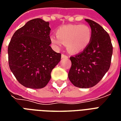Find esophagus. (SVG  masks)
Returning a JSON list of instances; mask_svg holds the SVG:
<instances>
[{
  "instance_id": "1",
  "label": "esophagus",
  "mask_w": 121,
  "mask_h": 121,
  "mask_svg": "<svg viewBox=\"0 0 121 121\" xmlns=\"http://www.w3.org/2000/svg\"><path fill=\"white\" fill-rule=\"evenodd\" d=\"M61 58H68V56L65 54H61Z\"/></svg>"
}]
</instances>
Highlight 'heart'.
Here are the masks:
<instances>
[{"label": "heart", "instance_id": "b5f03b06", "mask_svg": "<svg viewBox=\"0 0 121 121\" xmlns=\"http://www.w3.org/2000/svg\"><path fill=\"white\" fill-rule=\"evenodd\" d=\"M92 39L91 28L87 25H68L58 28L55 35L50 37V41L57 48L66 45L69 52L79 53L86 48Z\"/></svg>", "mask_w": 121, "mask_h": 121}]
</instances>
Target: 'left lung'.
<instances>
[{
  "label": "left lung",
  "instance_id": "left-lung-1",
  "mask_svg": "<svg viewBox=\"0 0 121 121\" xmlns=\"http://www.w3.org/2000/svg\"><path fill=\"white\" fill-rule=\"evenodd\" d=\"M92 31L89 46L74 56H71V67L68 77L74 86L89 88L103 78L111 65L113 46L109 34L93 21L86 19Z\"/></svg>",
  "mask_w": 121,
  "mask_h": 121
}]
</instances>
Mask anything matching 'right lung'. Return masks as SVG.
<instances>
[{
	"label": "right lung",
	"mask_w": 121,
	"mask_h": 121,
	"mask_svg": "<svg viewBox=\"0 0 121 121\" xmlns=\"http://www.w3.org/2000/svg\"><path fill=\"white\" fill-rule=\"evenodd\" d=\"M49 22L34 19L15 32L8 45V63L23 86L41 89L50 81L52 70L61 60L60 53L50 46Z\"/></svg>",
	"instance_id": "1"
}]
</instances>
